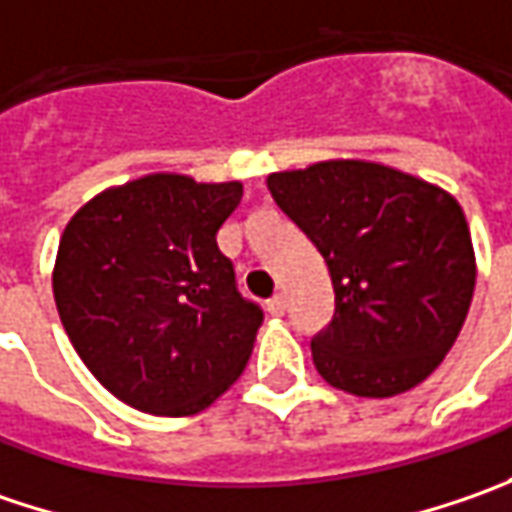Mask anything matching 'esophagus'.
I'll use <instances>...</instances> for the list:
<instances>
[{
    "mask_svg": "<svg viewBox=\"0 0 512 512\" xmlns=\"http://www.w3.org/2000/svg\"><path fill=\"white\" fill-rule=\"evenodd\" d=\"M267 313H270V316H282V313H285V296H282V293H276V296L267 299Z\"/></svg>",
    "mask_w": 512,
    "mask_h": 512,
    "instance_id": "34e87169",
    "label": "esophagus"
}]
</instances>
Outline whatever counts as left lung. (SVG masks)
<instances>
[{"label":"left lung","mask_w":512,"mask_h":512,"mask_svg":"<svg viewBox=\"0 0 512 512\" xmlns=\"http://www.w3.org/2000/svg\"><path fill=\"white\" fill-rule=\"evenodd\" d=\"M267 190L330 270L336 310L310 342L319 376L367 399L424 382L456 342L476 287L459 202L359 159L270 173Z\"/></svg>","instance_id":"left-lung-1"}]
</instances>
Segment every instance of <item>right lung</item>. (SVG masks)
Here are the masks:
<instances>
[{
    "instance_id": "add662e5",
    "label": "right lung",
    "mask_w": 512,
    "mask_h": 512,
    "mask_svg": "<svg viewBox=\"0 0 512 512\" xmlns=\"http://www.w3.org/2000/svg\"><path fill=\"white\" fill-rule=\"evenodd\" d=\"M242 182L153 173L102 190L70 219L53 299L79 359L119 402L193 416L245 370L265 313L236 287L216 233Z\"/></svg>"
}]
</instances>
